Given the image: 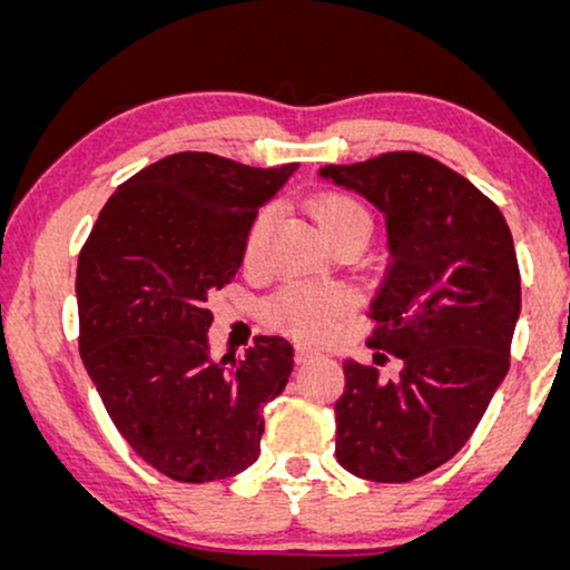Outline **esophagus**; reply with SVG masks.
<instances>
[{"label":"esophagus","mask_w":570,"mask_h":570,"mask_svg":"<svg viewBox=\"0 0 570 570\" xmlns=\"http://www.w3.org/2000/svg\"><path fill=\"white\" fill-rule=\"evenodd\" d=\"M316 355H318V350L308 347V345H298V350H295V357H298L301 363H306V361H311V357H316Z\"/></svg>","instance_id":"1"}]
</instances>
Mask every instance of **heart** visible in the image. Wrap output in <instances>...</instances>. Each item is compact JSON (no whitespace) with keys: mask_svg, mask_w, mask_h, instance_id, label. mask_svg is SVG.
<instances>
[{"mask_svg":"<svg viewBox=\"0 0 570 570\" xmlns=\"http://www.w3.org/2000/svg\"><path fill=\"white\" fill-rule=\"evenodd\" d=\"M314 217L326 244L340 238H361L365 244V238L371 236V213L365 209L361 199L350 197V194H324V197H318L314 202ZM272 220H275V209L267 207L248 225L244 244L248 262H254L259 256V248L267 230L272 228ZM345 308L347 295L342 291H334V287L318 291V287L308 285L285 287L275 298V303H272L275 318H279L287 330H293L295 334L308 340H318L324 334H330Z\"/></svg>","mask_w":570,"mask_h":570,"instance_id":"obj_1","label":"heart"}]
</instances>
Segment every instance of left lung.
Segmentation results:
<instances>
[{
    "instance_id": "obj_1",
    "label": "left lung",
    "mask_w": 570,
    "mask_h": 570,
    "mask_svg": "<svg viewBox=\"0 0 570 570\" xmlns=\"http://www.w3.org/2000/svg\"><path fill=\"white\" fill-rule=\"evenodd\" d=\"M318 176L384 215L389 262L371 301L373 365L347 357L334 404L337 462L373 482H410L470 441L509 373L521 314L517 248L478 186L420 153H384ZM394 354V377L377 365Z\"/></svg>"
}]
</instances>
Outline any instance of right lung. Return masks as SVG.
Returning a JSON list of instances; mask_svg holds the SVG:
<instances>
[{"label": "right lung", "instance_id": "1", "mask_svg": "<svg viewBox=\"0 0 570 570\" xmlns=\"http://www.w3.org/2000/svg\"><path fill=\"white\" fill-rule=\"evenodd\" d=\"M298 163L176 153L124 181L77 262L80 355L114 425L155 470L213 482L259 456L264 404L293 371L285 337L213 361L207 295L244 264L248 225Z\"/></svg>", "mask_w": 570, "mask_h": 570}]
</instances>
